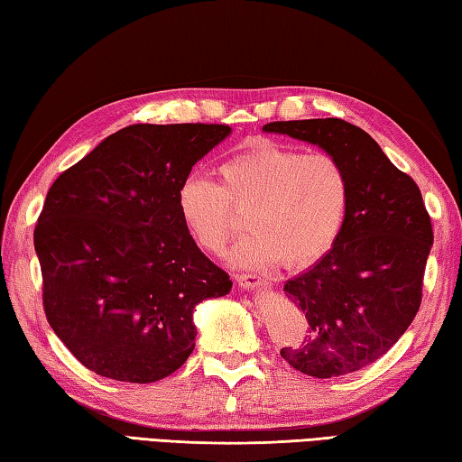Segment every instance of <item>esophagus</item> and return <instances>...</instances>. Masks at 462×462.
<instances>
[{
	"label": "esophagus",
	"mask_w": 462,
	"mask_h": 462,
	"mask_svg": "<svg viewBox=\"0 0 462 462\" xmlns=\"http://www.w3.org/2000/svg\"><path fill=\"white\" fill-rule=\"evenodd\" d=\"M236 282H238V286L246 288V290H260V288L270 286L266 278H262V276H258V273H252V272L236 273Z\"/></svg>",
	"instance_id": "obj_1"
}]
</instances>
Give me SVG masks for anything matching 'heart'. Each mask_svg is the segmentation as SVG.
Masks as SVG:
<instances>
[{
	"instance_id": "heart-1",
	"label": "heart",
	"mask_w": 462,
	"mask_h": 462,
	"mask_svg": "<svg viewBox=\"0 0 462 462\" xmlns=\"http://www.w3.org/2000/svg\"><path fill=\"white\" fill-rule=\"evenodd\" d=\"M218 176V182L186 176L179 214L196 246L208 254L224 250L240 230L238 214H246L250 232L230 252L236 266H310L326 256L346 226L351 179L331 152L263 141L224 161Z\"/></svg>"
}]
</instances>
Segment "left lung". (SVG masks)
Returning <instances> with one entry per match:
<instances>
[{
	"instance_id": "left-lung-1",
	"label": "left lung",
	"mask_w": 462,
	"mask_h": 462,
	"mask_svg": "<svg viewBox=\"0 0 462 462\" xmlns=\"http://www.w3.org/2000/svg\"><path fill=\"white\" fill-rule=\"evenodd\" d=\"M263 131L321 146L346 164L351 206L333 248L283 286L308 333L280 356L318 379L371 365L395 346L423 300L433 226L417 182L371 136L341 119L276 121Z\"/></svg>"
}]
</instances>
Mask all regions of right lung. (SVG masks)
I'll return each mask as SVG.
<instances>
[{"instance_id":"1","label":"right lung","mask_w":462,"mask_h":462,"mask_svg":"<svg viewBox=\"0 0 462 462\" xmlns=\"http://www.w3.org/2000/svg\"><path fill=\"white\" fill-rule=\"evenodd\" d=\"M228 125H131L57 176L33 244L43 311L97 375L152 383L194 349L192 311L232 288L196 246L179 189Z\"/></svg>"}]
</instances>
